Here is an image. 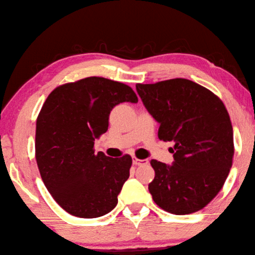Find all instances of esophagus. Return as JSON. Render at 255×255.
Returning <instances> with one entry per match:
<instances>
[{
	"instance_id": "34e87169",
	"label": "esophagus",
	"mask_w": 255,
	"mask_h": 255,
	"mask_svg": "<svg viewBox=\"0 0 255 255\" xmlns=\"http://www.w3.org/2000/svg\"><path fill=\"white\" fill-rule=\"evenodd\" d=\"M132 164L136 166H141V165H147L148 160L147 159H138L136 157H132Z\"/></svg>"
}]
</instances>
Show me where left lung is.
Returning <instances> with one entry per match:
<instances>
[{
    "mask_svg": "<svg viewBox=\"0 0 255 255\" xmlns=\"http://www.w3.org/2000/svg\"><path fill=\"white\" fill-rule=\"evenodd\" d=\"M136 90L159 124V139L175 142L169 149L172 165L150 160L152 200L172 214L202 210L221 191L232 167L233 128L224 104L206 88L183 78L137 83Z\"/></svg>",
    "mask_w": 255,
    "mask_h": 255,
    "instance_id": "8db88e82",
    "label": "left lung"
}]
</instances>
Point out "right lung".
<instances>
[{"instance_id":"add662e5","label":"right lung","mask_w":255,"mask_h":255,"mask_svg":"<svg viewBox=\"0 0 255 255\" xmlns=\"http://www.w3.org/2000/svg\"><path fill=\"white\" fill-rule=\"evenodd\" d=\"M122 103H138L130 87L101 77L66 83L51 92L36 119L35 158L45 187L64 211L95 219L113 211L129 177L131 157L95 154Z\"/></svg>"}]
</instances>
